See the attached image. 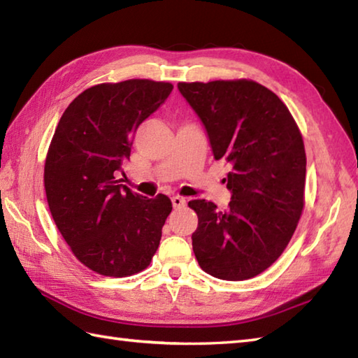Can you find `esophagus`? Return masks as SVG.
Here are the masks:
<instances>
[{
    "label": "esophagus",
    "instance_id": "obj_1",
    "mask_svg": "<svg viewBox=\"0 0 358 358\" xmlns=\"http://www.w3.org/2000/svg\"><path fill=\"white\" fill-rule=\"evenodd\" d=\"M171 200H172V206H173L175 209H181V208L186 206V200L183 199V196L175 195V196H172Z\"/></svg>",
    "mask_w": 358,
    "mask_h": 358
}]
</instances>
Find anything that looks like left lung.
<instances>
[{
    "instance_id": "obj_1",
    "label": "left lung",
    "mask_w": 358,
    "mask_h": 358,
    "mask_svg": "<svg viewBox=\"0 0 358 358\" xmlns=\"http://www.w3.org/2000/svg\"><path fill=\"white\" fill-rule=\"evenodd\" d=\"M200 118L215 159H224L231 203L189 201L199 215L192 249L204 272L252 278L287 246L305 204L306 154L285 103L250 80L178 83Z\"/></svg>"
}]
</instances>
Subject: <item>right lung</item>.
<instances>
[{"mask_svg": "<svg viewBox=\"0 0 358 358\" xmlns=\"http://www.w3.org/2000/svg\"><path fill=\"white\" fill-rule=\"evenodd\" d=\"M172 89L152 80L86 89L53 134L44 166L50 214L73 255L101 275L146 269L162 240L171 200L132 192L117 175L131 157L136 129Z\"/></svg>", "mask_w": 358, "mask_h": 358, "instance_id": "add662e5", "label": "right lung"}]
</instances>
